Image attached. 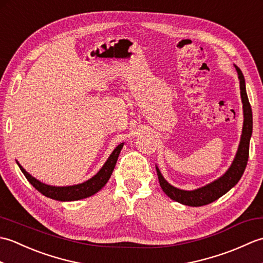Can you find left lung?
Listing matches in <instances>:
<instances>
[{"mask_svg": "<svg viewBox=\"0 0 263 263\" xmlns=\"http://www.w3.org/2000/svg\"><path fill=\"white\" fill-rule=\"evenodd\" d=\"M235 69L237 71L239 79V89H241V98L243 103L244 114L241 141H239V146L235 158H234L231 167L224 175L217 178L216 181L206 184V185L202 187L192 190V191H185V190H181L171 185V184L165 180L164 176L161 175L158 167L156 166V171H157L158 180L161 189H163V191L168 195L172 200L176 201V202H180L182 204L190 206H201L214 202V201L219 199L225 193L230 191L233 186L236 185L237 182L241 180V177L245 171V167H247L249 159L250 139L251 136H252V109H251L247 89H245L244 76L242 73V71L239 70V68H237L236 65Z\"/></svg>", "mask_w": 263, "mask_h": 263, "instance_id": "1", "label": "left lung"}]
</instances>
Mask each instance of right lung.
Segmentation results:
<instances>
[{"instance_id":"1","label":"right lung","mask_w":263,"mask_h":263,"mask_svg":"<svg viewBox=\"0 0 263 263\" xmlns=\"http://www.w3.org/2000/svg\"><path fill=\"white\" fill-rule=\"evenodd\" d=\"M123 144L121 143L117 146L113 153L110 154L108 159L106 160L104 166L100 168V171L97 173L96 175L92 176L90 180L83 182L81 184H77V185H71V186H52L47 185L45 183H42L41 181L36 180L35 177H32L29 173L25 171L24 167H22L18 161L16 164L20 167L21 172L24 173V175L31 185L35 187L37 191L41 192L42 194L45 195L47 198H51L58 201H77L81 200L88 197H91L95 193H97L99 190H102L105 184L107 183L111 173L114 171V167L116 165L117 158H119V155L123 148Z\"/></svg>"}]
</instances>
